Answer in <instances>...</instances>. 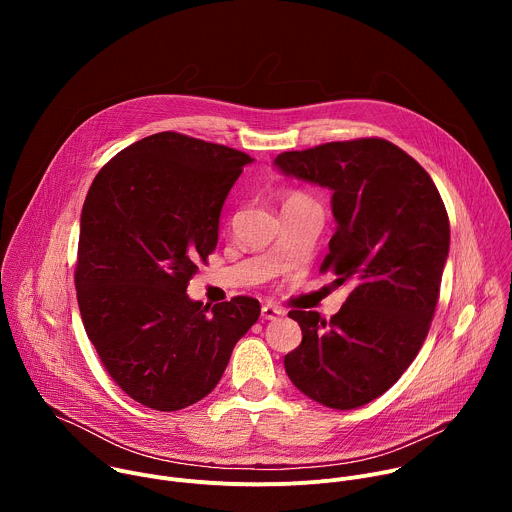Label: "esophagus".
Listing matches in <instances>:
<instances>
[{
	"label": "esophagus",
	"instance_id": "1",
	"mask_svg": "<svg viewBox=\"0 0 512 512\" xmlns=\"http://www.w3.org/2000/svg\"><path fill=\"white\" fill-rule=\"evenodd\" d=\"M281 314H283V310L277 308V306H271V304H265V306L261 308V318H263V320H275V318H279Z\"/></svg>",
	"mask_w": 512,
	"mask_h": 512
}]
</instances>
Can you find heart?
I'll use <instances>...</instances> for the list:
<instances>
[{
	"label": "heart",
	"mask_w": 512,
	"mask_h": 512,
	"mask_svg": "<svg viewBox=\"0 0 512 512\" xmlns=\"http://www.w3.org/2000/svg\"><path fill=\"white\" fill-rule=\"evenodd\" d=\"M294 200H310L304 192H298V190H294V192H289L287 196H285V204L287 202H294Z\"/></svg>",
	"instance_id": "1"
}]
</instances>
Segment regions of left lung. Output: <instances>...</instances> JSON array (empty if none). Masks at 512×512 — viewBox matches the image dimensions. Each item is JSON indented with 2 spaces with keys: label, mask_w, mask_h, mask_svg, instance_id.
Here are the masks:
<instances>
[{
  "label": "left lung",
  "mask_w": 512,
  "mask_h": 512,
  "mask_svg": "<svg viewBox=\"0 0 512 512\" xmlns=\"http://www.w3.org/2000/svg\"><path fill=\"white\" fill-rule=\"evenodd\" d=\"M275 166L330 188L338 223L320 265L350 296L330 320L291 310L302 344L285 373L304 395L354 409L381 397L423 346L450 251V221L429 174L381 137L283 152Z\"/></svg>",
  "instance_id": "left-lung-1"
}]
</instances>
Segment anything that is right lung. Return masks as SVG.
Segmentation results:
<instances>
[{
    "instance_id": "obj_1",
    "label": "right lung",
    "mask_w": 512,
    "mask_h": 512,
    "mask_svg": "<svg viewBox=\"0 0 512 512\" xmlns=\"http://www.w3.org/2000/svg\"><path fill=\"white\" fill-rule=\"evenodd\" d=\"M249 162L227 145L162 131L121 150L89 188L75 269L83 326L115 385L145 407L178 411L206 397L259 320L255 298L208 312L186 294Z\"/></svg>"
}]
</instances>
